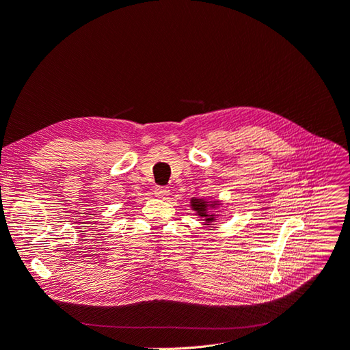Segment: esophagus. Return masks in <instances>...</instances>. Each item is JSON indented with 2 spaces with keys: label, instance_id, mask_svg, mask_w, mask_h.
Wrapping results in <instances>:
<instances>
[{
  "label": "esophagus",
  "instance_id": "esophagus-1",
  "mask_svg": "<svg viewBox=\"0 0 350 350\" xmlns=\"http://www.w3.org/2000/svg\"><path fill=\"white\" fill-rule=\"evenodd\" d=\"M168 193H170V190H168V187H164V186H159V187H155L154 189V195L157 196V198H165Z\"/></svg>",
  "mask_w": 350,
  "mask_h": 350
}]
</instances>
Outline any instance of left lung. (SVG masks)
<instances>
[{
    "label": "left lung",
    "instance_id": "8db88e82",
    "mask_svg": "<svg viewBox=\"0 0 350 350\" xmlns=\"http://www.w3.org/2000/svg\"><path fill=\"white\" fill-rule=\"evenodd\" d=\"M191 208L199 213V216H208V215H206V208H208V203H206L204 200H202V199H193L191 200ZM212 221H213V216L212 215L208 219H206V222H212Z\"/></svg>",
    "mask_w": 350,
    "mask_h": 350
}]
</instances>
